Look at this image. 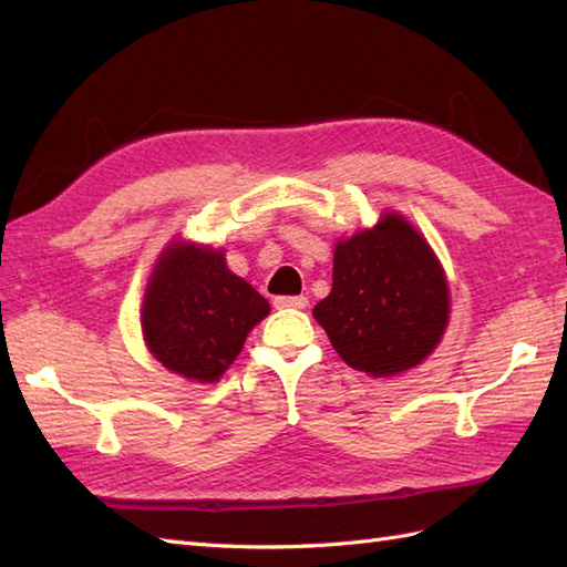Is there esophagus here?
Returning a JSON list of instances; mask_svg holds the SVG:
<instances>
[{
	"label": "esophagus",
	"mask_w": 567,
	"mask_h": 567,
	"mask_svg": "<svg viewBox=\"0 0 567 567\" xmlns=\"http://www.w3.org/2000/svg\"><path fill=\"white\" fill-rule=\"evenodd\" d=\"M309 305V299L305 295L297 297H275V307L277 309H305Z\"/></svg>",
	"instance_id": "1"
}]
</instances>
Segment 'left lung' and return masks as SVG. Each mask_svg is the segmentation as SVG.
Returning a JSON list of instances; mask_svg holds the SVG:
<instances>
[{"label":"left lung","instance_id":"8db88e82","mask_svg":"<svg viewBox=\"0 0 567 567\" xmlns=\"http://www.w3.org/2000/svg\"><path fill=\"white\" fill-rule=\"evenodd\" d=\"M449 282L426 238L400 214L339 240L333 287L315 319L348 365L390 378L433 353L449 327Z\"/></svg>","mask_w":567,"mask_h":567}]
</instances>
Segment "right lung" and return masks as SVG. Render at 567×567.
<instances>
[{"label": "right lung", "instance_id": "add662e5", "mask_svg": "<svg viewBox=\"0 0 567 567\" xmlns=\"http://www.w3.org/2000/svg\"><path fill=\"white\" fill-rule=\"evenodd\" d=\"M268 311V299L228 270L224 250L175 240L155 262L141 329L148 351L167 370L216 382Z\"/></svg>", "mask_w": 567, "mask_h": 567}]
</instances>
